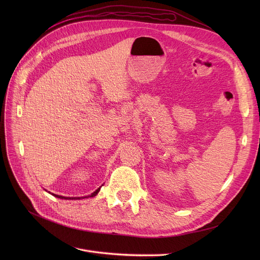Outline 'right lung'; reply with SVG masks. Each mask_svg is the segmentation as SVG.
Listing matches in <instances>:
<instances>
[{"mask_svg": "<svg viewBox=\"0 0 260 260\" xmlns=\"http://www.w3.org/2000/svg\"><path fill=\"white\" fill-rule=\"evenodd\" d=\"M100 188H101V186L98 188V189H95L94 192L91 194V195H89V197H94L95 195H97L98 193H99V190H100ZM54 197H57V198H60V199H71V200H76V199H81V198H87V196L86 197H64V196H60V195H56V194H52Z\"/></svg>", "mask_w": 260, "mask_h": 260, "instance_id": "add662e5", "label": "right lung"}]
</instances>
